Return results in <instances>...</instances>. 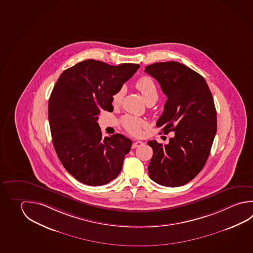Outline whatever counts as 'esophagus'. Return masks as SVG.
Instances as JSON below:
<instances>
[{
    "instance_id": "obj_1",
    "label": "esophagus",
    "mask_w": 253,
    "mask_h": 253,
    "mask_svg": "<svg viewBox=\"0 0 253 253\" xmlns=\"http://www.w3.org/2000/svg\"><path fill=\"white\" fill-rule=\"evenodd\" d=\"M143 145V142H141V141H136V142H133V144H132V148L133 149H135V148L139 147V146H142Z\"/></svg>"
}]
</instances>
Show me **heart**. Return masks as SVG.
I'll use <instances>...</instances> for the list:
<instances>
[{
  "label": "heart",
  "mask_w": 253,
  "mask_h": 253,
  "mask_svg": "<svg viewBox=\"0 0 253 253\" xmlns=\"http://www.w3.org/2000/svg\"><path fill=\"white\" fill-rule=\"evenodd\" d=\"M135 86L142 93V95L147 103L156 102L159 98V91H158L156 84L152 78L143 77L139 78L135 84ZM125 92H126V89L124 86H122L113 94L112 96L113 105L120 104L123 99ZM121 123L125 130L133 135H139L142 132V129L145 128L148 125L147 121L144 119L129 115L125 116L121 120Z\"/></svg>",
  "instance_id": "b5f03b06"
}]
</instances>
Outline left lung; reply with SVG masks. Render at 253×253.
<instances>
[{"instance_id": "1", "label": "left lung", "mask_w": 253, "mask_h": 253, "mask_svg": "<svg viewBox=\"0 0 253 253\" xmlns=\"http://www.w3.org/2000/svg\"><path fill=\"white\" fill-rule=\"evenodd\" d=\"M144 71L156 79L168 97L157 126L165 134L175 132L165 145L148 142L153 150L149 175L157 184L181 186L201 172L211 152L216 133L211 92L203 77L176 61L157 62Z\"/></svg>"}]
</instances>
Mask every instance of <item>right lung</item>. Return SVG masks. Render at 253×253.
Segmentation results:
<instances>
[{"label":"right lung","mask_w":253,"mask_h":253,"mask_svg":"<svg viewBox=\"0 0 253 253\" xmlns=\"http://www.w3.org/2000/svg\"><path fill=\"white\" fill-rule=\"evenodd\" d=\"M139 68L84 60L58 78L48 105L52 143L62 165L79 182L98 186L120 174L132 141L120 133L102 137L97 120L101 110L113 111V94Z\"/></svg>","instance_id":"obj_1"}]
</instances>
